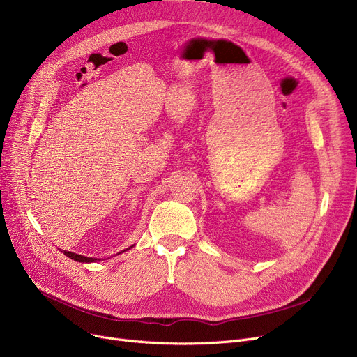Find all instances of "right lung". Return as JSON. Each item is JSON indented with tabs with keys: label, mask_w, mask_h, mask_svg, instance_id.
Listing matches in <instances>:
<instances>
[{
	"label": "right lung",
	"mask_w": 357,
	"mask_h": 357,
	"mask_svg": "<svg viewBox=\"0 0 357 357\" xmlns=\"http://www.w3.org/2000/svg\"><path fill=\"white\" fill-rule=\"evenodd\" d=\"M68 257H70L72 260H77V261H82V264H89V261H97L98 259L96 257H85V256H81L78 253H72V252H63Z\"/></svg>",
	"instance_id": "add662e5"
}]
</instances>
